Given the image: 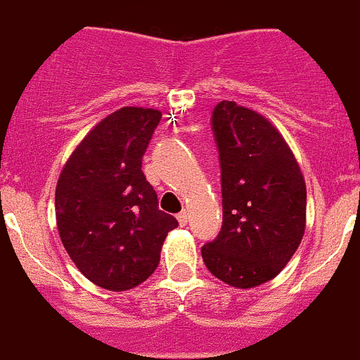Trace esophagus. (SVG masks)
Returning a JSON list of instances; mask_svg holds the SVG:
<instances>
[{"instance_id":"1","label":"esophagus","mask_w":360,"mask_h":360,"mask_svg":"<svg viewBox=\"0 0 360 360\" xmlns=\"http://www.w3.org/2000/svg\"><path fill=\"white\" fill-rule=\"evenodd\" d=\"M188 212H186V210H182V212H180V214L176 215V219H178V223H180V226H186L188 225Z\"/></svg>"}]
</instances>
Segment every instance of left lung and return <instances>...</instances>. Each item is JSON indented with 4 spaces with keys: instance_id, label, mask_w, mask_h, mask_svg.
<instances>
[{
    "instance_id": "8db88e82",
    "label": "left lung",
    "mask_w": 360,
    "mask_h": 360,
    "mask_svg": "<svg viewBox=\"0 0 360 360\" xmlns=\"http://www.w3.org/2000/svg\"><path fill=\"white\" fill-rule=\"evenodd\" d=\"M223 226L202 245L210 273L236 288L271 281L304 234L307 188L294 154L262 115L223 100L212 111Z\"/></svg>"
}]
</instances>
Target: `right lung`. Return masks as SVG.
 <instances>
[{
	"instance_id": "right-lung-1",
	"label": "right lung",
	"mask_w": 360,
	"mask_h": 360,
	"mask_svg": "<svg viewBox=\"0 0 360 360\" xmlns=\"http://www.w3.org/2000/svg\"><path fill=\"white\" fill-rule=\"evenodd\" d=\"M162 120L156 109L122 108L72 152L56 189L57 229L77 269L102 288L130 290L156 271L178 221L158 208L143 156Z\"/></svg>"
}]
</instances>
